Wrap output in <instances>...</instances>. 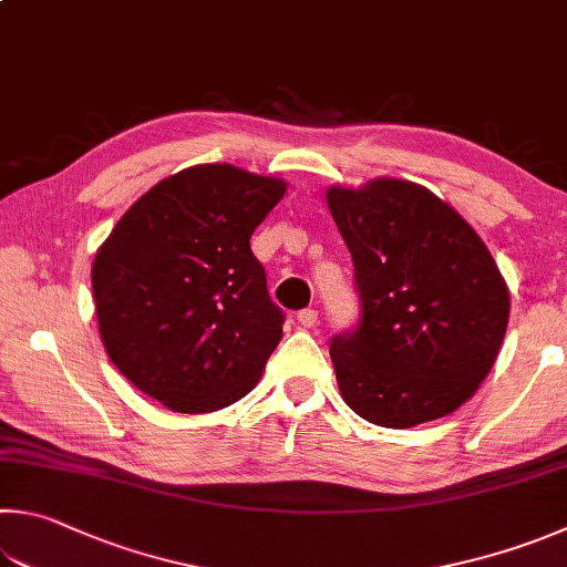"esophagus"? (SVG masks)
Here are the masks:
<instances>
[{"mask_svg":"<svg viewBox=\"0 0 567 567\" xmlns=\"http://www.w3.org/2000/svg\"><path fill=\"white\" fill-rule=\"evenodd\" d=\"M297 322H300L305 329H312L317 324V310H310V307H307V310H300L297 312Z\"/></svg>","mask_w":567,"mask_h":567,"instance_id":"1","label":"esophagus"}]
</instances>
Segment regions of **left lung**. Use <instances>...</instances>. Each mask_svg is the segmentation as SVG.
Instances as JSON below:
<instances>
[{
    "mask_svg": "<svg viewBox=\"0 0 567 567\" xmlns=\"http://www.w3.org/2000/svg\"><path fill=\"white\" fill-rule=\"evenodd\" d=\"M327 205L362 302L357 327L329 344L347 406L386 429L456 411L491 372L508 327V287L488 248L409 181L329 188Z\"/></svg>",
    "mask_w": 567,
    "mask_h": 567,
    "instance_id": "8db88e82",
    "label": "left lung"
}]
</instances>
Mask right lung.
Wrapping results in <instances>:
<instances>
[{"mask_svg":"<svg viewBox=\"0 0 567 567\" xmlns=\"http://www.w3.org/2000/svg\"><path fill=\"white\" fill-rule=\"evenodd\" d=\"M285 181L205 163L161 181L101 245L91 287L101 342L143 394L181 414L255 389L282 339L250 235Z\"/></svg>","mask_w":567,"mask_h":567,"instance_id":"add662e5","label":"right lung"}]
</instances>
